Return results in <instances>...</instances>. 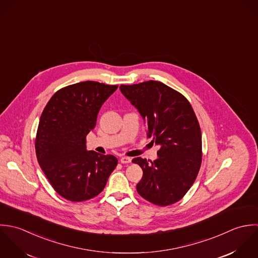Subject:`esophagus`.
Wrapping results in <instances>:
<instances>
[{
  "mask_svg": "<svg viewBox=\"0 0 258 258\" xmlns=\"http://www.w3.org/2000/svg\"><path fill=\"white\" fill-rule=\"evenodd\" d=\"M120 162L122 164H127V163L132 162V158L131 157H126V156H121L120 157Z\"/></svg>",
  "mask_w": 258,
  "mask_h": 258,
  "instance_id": "esophagus-1",
  "label": "esophagus"
}]
</instances>
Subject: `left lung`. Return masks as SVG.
Instances as JSON below:
<instances>
[{"label":"left lung","mask_w":258,"mask_h":258,"mask_svg":"<svg viewBox=\"0 0 258 258\" xmlns=\"http://www.w3.org/2000/svg\"><path fill=\"white\" fill-rule=\"evenodd\" d=\"M119 89L145 119L148 137L160 147L154 161L133 159L144 171L137 190L155 206L173 205L191 187L202 165V131L194 108L184 96L157 81Z\"/></svg>","instance_id":"1"}]
</instances>
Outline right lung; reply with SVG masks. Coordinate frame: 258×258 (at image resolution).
I'll use <instances>...</instances> for the list:
<instances>
[{
	"label": "right lung",
	"mask_w": 258,
	"mask_h": 258,
	"mask_svg": "<svg viewBox=\"0 0 258 258\" xmlns=\"http://www.w3.org/2000/svg\"><path fill=\"white\" fill-rule=\"evenodd\" d=\"M118 86L87 81L58 90L45 106L35 141L41 168L53 189L70 202H85L103 191L117 164L111 155L87 151L103 103Z\"/></svg>",
	"instance_id": "add662e5"
}]
</instances>
